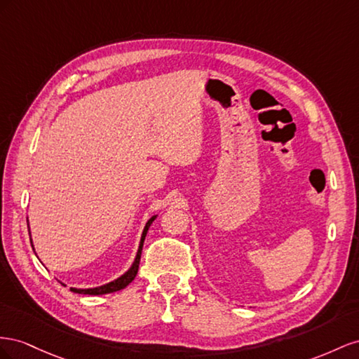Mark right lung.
Instances as JSON below:
<instances>
[{"label":"right lung","mask_w":359,"mask_h":359,"mask_svg":"<svg viewBox=\"0 0 359 359\" xmlns=\"http://www.w3.org/2000/svg\"><path fill=\"white\" fill-rule=\"evenodd\" d=\"M156 215L155 217H151L147 222H146V227L144 230H142V234H141V239H140V247H138V251H137V255H135V260L134 263H132L130 268L123 273L121 276H118L117 280L111 281V283H107L104 285H99V287H91V289H75V287H70L72 292L75 293H79V294H107V293H112V292H118L121 289H125L126 285L129 283L134 281V278L137 276V272H138V266H140V259H141V251H142V243H144V239H146V234H147V230L150 227V224L155 221ZM27 224H28V218H27ZM28 233H29V227H28ZM32 234V233H29ZM32 241V239H29ZM33 247V245H32ZM34 250V248H33Z\"/></svg>","instance_id":"obj_1"}]
</instances>
